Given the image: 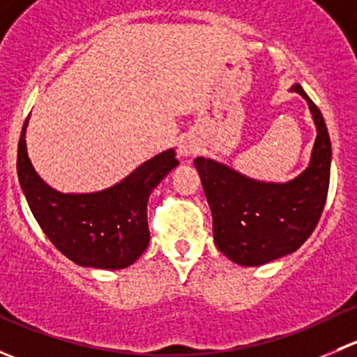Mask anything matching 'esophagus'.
I'll return each instance as SVG.
<instances>
[{
  "label": "esophagus",
  "mask_w": 357,
  "mask_h": 357,
  "mask_svg": "<svg viewBox=\"0 0 357 357\" xmlns=\"http://www.w3.org/2000/svg\"><path fill=\"white\" fill-rule=\"evenodd\" d=\"M178 150L181 157H192L199 152V145H197L195 142H192V139H183V142L179 143Z\"/></svg>",
  "instance_id": "esophagus-1"
}]
</instances>
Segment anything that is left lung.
Here are the masks:
<instances>
[{
    "mask_svg": "<svg viewBox=\"0 0 357 357\" xmlns=\"http://www.w3.org/2000/svg\"><path fill=\"white\" fill-rule=\"evenodd\" d=\"M316 126L309 165L287 183L248 178L212 158L193 160L212 212L214 243L240 266H261L297 250L321 218L330 185L332 143L325 119L301 84Z\"/></svg>",
    "mask_w": 357,
    "mask_h": 357,
    "instance_id": "left-lung-1",
    "label": "left lung"
}]
</instances>
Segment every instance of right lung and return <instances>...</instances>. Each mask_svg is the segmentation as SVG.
<instances>
[{"label": "right lung", "mask_w": 357, "mask_h": 357, "mask_svg": "<svg viewBox=\"0 0 357 357\" xmlns=\"http://www.w3.org/2000/svg\"><path fill=\"white\" fill-rule=\"evenodd\" d=\"M22 128L17 174L38 225L66 257L84 268L124 269L150 242L146 204L158 183L179 164L174 149L143 162L110 188L93 193H62L36 172Z\"/></svg>", "instance_id": "add662e5"}]
</instances>
